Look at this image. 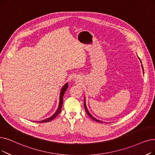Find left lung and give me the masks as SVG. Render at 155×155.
I'll use <instances>...</instances> for the list:
<instances>
[{"instance_id":"obj_1","label":"left lung","mask_w":155,"mask_h":155,"mask_svg":"<svg viewBox=\"0 0 155 155\" xmlns=\"http://www.w3.org/2000/svg\"><path fill=\"white\" fill-rule=\"evenodd\" d=\"M139 58V57H138ZM139 60H140V58H139ZM140 63H141V61H140ZM142 68H143V71H144V70H143V65H142ZM143 73H144V71H143ZM84 107H85V111H86V112H87V115H88L92 120H94V121H96V122H99V123H103V122L102 121H101V120H97V119H96V118H94L91 114L89 113V110H87V106H86V103H85V99L84 98Z\"/></svg>"}]
</instances>
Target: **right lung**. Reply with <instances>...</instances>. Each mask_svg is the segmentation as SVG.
I'll list each match as a JSON object with an SVG mask.
<instances>
[{
    "instance_id": "obj_1",
    "label": "right lung",
    "mask_w": 155,
    "mask_h": 155,
    "mask_svg": "<svg viewBox=\"0 0 155 155\" xmlns=\"http://www.w3.org/2000/svg\"><path fill=\"white\" fill-rule=\"evenodd\" d=\"M68 83H66L61 88V92H60V96H59V106L58 109L56 110V111L53 114V115L50 117L48 118H46L45 120H42L41 121H35V122L37 123H45V122H50V121L52 120L53 119H54L59 114V113L61 112V107H62V105H63V96H64V94L65 92V91H66V89H68Z\"/></svg>"
}]
</instances>
